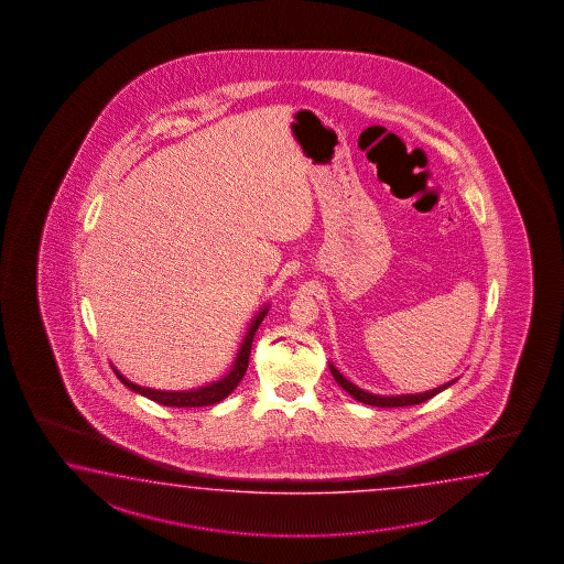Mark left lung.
I'll list each match as a JSON object with an SVG mask.
<instances>
[{"label":"left lung","mask_w":564,"mask_h":564,"mask_svg":"<svg viewBox=\"0 0 564 564\" xmlns=\"http://www.w3.org/2000/svg\"><path fill=\"white\" fill-rule=\"evenodd\" d=\"M328 368H330L334 380H336L354 400H358V402H362V404H368V406H380V409L414 406V404H420V402H426V400H431L432 397L441 394L442 390L453 387L454 382L458 380V378H454L451 382H446V384H442V387L438 388H432V390H426V392H416V394H390V397H384V394H372V392H368V390L356 387V384L350 382L332 362H328Z\"/></svg>","instance_id":"8db88e82"}]
</instances>
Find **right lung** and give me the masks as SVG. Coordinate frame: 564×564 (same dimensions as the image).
I'll list each match as a JSON object with an SVG mask.
<instances>
[{
    "mask_svg": "<svg viewBox=\"0 0 564 564\" xmlns=\"http://www.w3.org/2000/svg\"><path fill=\"white\" fill-rule=\"evenodd\" d=\"M270 310V304H264L262 308L258 310L254 314V318L248 324L246 334H243L242 343L238 346V352L234 358L232 366L226 375L208 382L204 387L189 388V390H158V388L140 387L132 380H128L126 376L111 365L116 376L122 380L123 387L130 388L135 394H142V397L154 400L158 404H164V406H174V409H196V406H212L216 402H220L226 397H230L236 387L242 382L243 375H246V368H248V360H250V350H252V340H254L256 330L258 326L262 324Z\"/></svg>",
    "mask_w": 564,
    "mask_h": 564,
    "instance_id": "obj_1",
    "label": "right lung"
}]
</instances>
